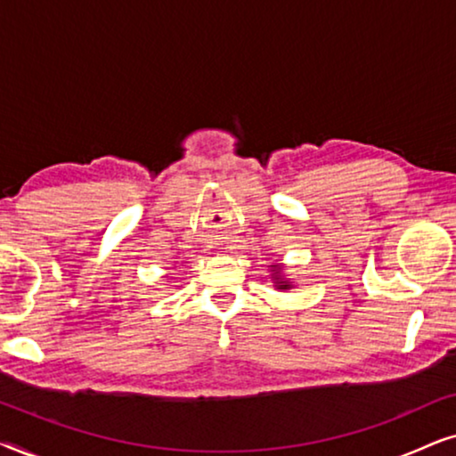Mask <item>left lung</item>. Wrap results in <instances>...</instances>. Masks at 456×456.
Returning a JSON list of instances; mask_svg holds the SVG:
<instances>
[{
  "label": "left lung",
  "mask_w": 456,
  "mask_h": 456,
  "mask_svg": "<svg viewBox=\"0 0 456 456\" xmlns=\"http://www.w3.org/2000/svg\"><path fill=\"white\" fill-rule=\"evenodd\" d=\"M272 278H273V284L278 286L280 290H286V289H292V284L289 282V280H286L282 273H280V267L278 265H272Z\"/></svg>",
  "instance_id": "obj_1"
}]
</instances>
